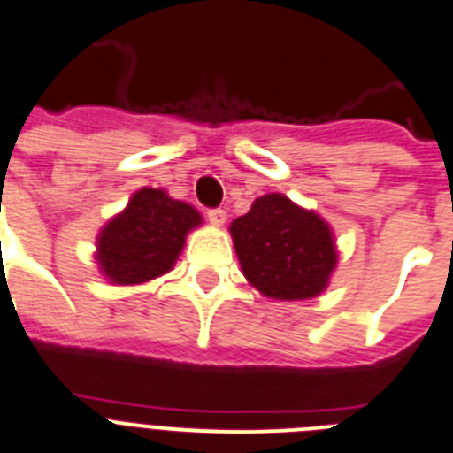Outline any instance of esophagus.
Instances as JSON below:
<instances>
[{
  "label": "esophagus",
  "mask_w": 453,
  "mask_h": 453,
  "mask_svg": "<svg viewBox=\"0 0 453 453\" xmlns=\"http://www.w3.org/2000/svg\"><path fill=\"white\" fill-rule=\"evenodd\" d=\"M207 219H209V223H211V226H223V223H226V219H227L226 209H209Z\"/></svg>",
  "instance_id": "34e87169"
}]
</instances>
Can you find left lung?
<instances>
[{
	"mask_svg": "<svg viewBox=\"0 0 453 453\" xmlns=\"http://www.w3.org/2000/svg\"><path fill=\"white\" fill-rule=\"evenodd\" d=\"M230 233L242 272L265 297H318L336 267L329 226L280 193L257 197L249 214L233 220Z\"/></svg>",
	"mask_w": 453,
	"mask_h": 453,
	"instance_id": "obj_1",
	"label": "left lung"
}]
</instances>
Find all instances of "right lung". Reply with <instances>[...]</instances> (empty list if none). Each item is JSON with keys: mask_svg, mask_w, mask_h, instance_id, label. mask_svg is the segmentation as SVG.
I'll return each instance as SVG.
<instances>
[{"mask_svg": "<svg viewBox=\"0 0 453 453\" xmlns=\"http://www.w3.org/2000/svg\"><path fill=\"white\" fill-rule=\"evenodd\" d=\"M191 204L161 188H142L98 237L96 260L112 283L133 285L170 272L188 230L200 226Z\"/></svg>", "mask_w": 453, "mask_h": 453, "instance_id": "right-lung-1", "label": "right lung"}]
</instances>
